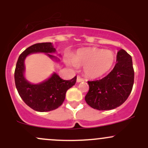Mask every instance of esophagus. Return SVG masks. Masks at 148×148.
Segmentation results:
<instances>
[{
	"label": "esophagus",
	"instance_id": "1",
	"mask_svg": "<svg viewBox=\"0 0 148 148\" xmlns=\"http://www.w3.org/2000/svg\"><path fill=\"white\" fill-rule=\"evenodd\" d=\"M84 79L83 78H82L81 77H79V76H77V82H84Z\"/></svg>",
	"mask_w": 148,
	"mask_h": 148
}]
</instances>
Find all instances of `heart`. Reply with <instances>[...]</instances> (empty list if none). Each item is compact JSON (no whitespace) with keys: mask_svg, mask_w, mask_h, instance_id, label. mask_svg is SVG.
<instances>
[{"mask_svg":"<svg viewBox=\"0 0 148 148\" xmlns=\"http://www.w3.org/2000/svg\"><path fill=\"white\" fill-rule=\"evenodd\" d=\"M115 62V55L108 49L84 48L79 49L68 64L72 66H84L86 77L99 78L110 71Z\"/></svg>","mask_w":148,"mask_h":148,"instance_id":"obj_1","label":"heart"}]
</instances>
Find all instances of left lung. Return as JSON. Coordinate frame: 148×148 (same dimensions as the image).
<instances>
[{
  "mask_svg": "<svg viewBox=\"0 0 148 148\" xmlns=\"http://www.w3.org/2000/svg\"><path fill=\"white\" fill-rule=\"evenodd\" d=\"M116 61L114 68L106 77L88 82L89 90L85 101L94 109H114L122 105L131 93L134 83L131 56L124 49H121L118 52Z\"/></svg>",
  "mask_w": 148,
  "mask_h": 148,
  "instance_id": "8db88e82",
  "label": "left lung"
}]
</instances>
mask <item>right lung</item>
I'll return each instance as SVG.
<instances>
[{"mask_svg": "<svg viewBox=\"0 0 148 148\" xmlns=\"http://www.w3.org/2000/svg\"><path fill=\"white\" fill-rule=\"evenodd\" d=\"M55 51L51 42L37 43L23 51L17 62L15 69V86L23 101L36 111H50L60 107L64 101L66 91L77 82V76L71 80H63L55 73L39 84H32L25 79L24 61L28 54L35 52L53 53ZM47 54L51 58H55L54 56Z\"/></svg>", "mask_w": 148, "mask_h": 148, "instance_id": "1", "label": "right lung"}]
</instances>
